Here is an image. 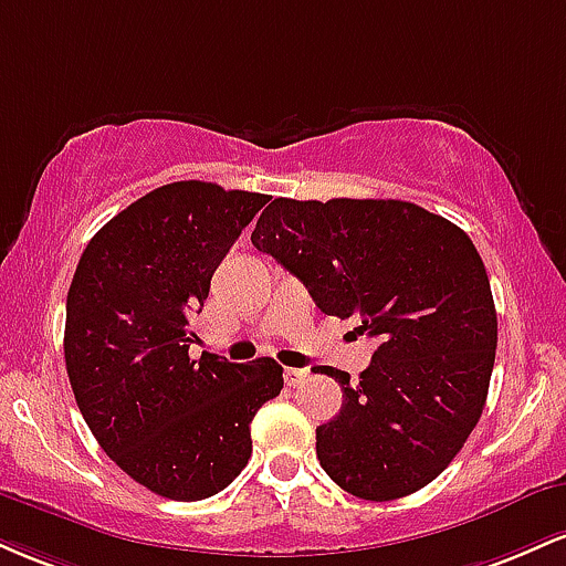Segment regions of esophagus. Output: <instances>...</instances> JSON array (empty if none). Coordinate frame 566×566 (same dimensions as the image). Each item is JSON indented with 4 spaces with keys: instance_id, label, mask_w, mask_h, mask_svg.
Wrapping results in <instances>:
<instances>
[{
    "instance_id": "obj_1",
    "label": "esophagus",
    "mask_w": 566,
    "mask_h": 566,
    "mask_svg": "<svg viewBox=\"0 0 566 566\" xmlns=\"http://www.w3.org/2000/svg\"><path fill=\"white\" fill-rule=\"evenodd\" d=\"M305 380H308V369H295V367L284 369V382H287L290 388L301 386V382H305Z\"/></svg>"
}]
</instances>
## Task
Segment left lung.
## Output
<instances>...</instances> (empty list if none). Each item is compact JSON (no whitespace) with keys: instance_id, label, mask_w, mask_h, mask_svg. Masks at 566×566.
Returning a JSON list of instances; mask_svg holds the SVG:
<instances>
[{"instance_id":"1","label":"left lung","mask_w":566,"mask_h":566,"mask_svg":"<svg viewBox=\"0 0 566 566\" xmlns=\"http://www.w3.org/2000/svg\"><path fill=\"white\" fill-rule=\"evenodd\" d=\"M252 244L295 274L327 316L378 337L343 407L316 428L327 476L396 500L439 476L476 428L497 348L490 279L469 233L412 201L274 199Z\"/></svg>"}]
</instances>
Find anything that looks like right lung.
<instances>
[{
	"mask_svg": "<svg viewBox=\"0 0 566 566\" xmlns=\"http://www.w3.org/2000/svg\"><path fill=\"white\" fill-rule=\"evenodd\" d=\"M265 201L201 180L154 188L90 239L71 279L63 354L84 423L161 497L191 503L226 490L252 454V418L284 386L269 356H188V316Z\"/></svg>",
	"mask_w": 566,
	"mask_h": 566,
	"instance_id": "1",
	"label": "right lung"
}]
</instances>
